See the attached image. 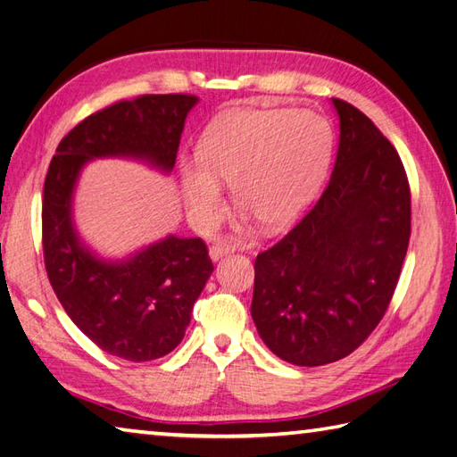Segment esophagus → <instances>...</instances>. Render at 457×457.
Returning a JSON list of instances; mask_svg holds the SVG:
<instances>
[{
	"instance_id": "obj_1",
	"label": "esophagus",
	"mask_w": 457,
	"mask_h": 457,
	"mask_svg": "<svg viewBox=\"0 0 457 457\" xmlns=\"http://www.w3.org/2000/svg\"><path fill=\"white\" fill-rule=\"evenodd\" d=\"M233 251H236V247L229 245V243H226V241H216L214 245L210 247V259H212V261H218V259L224 257V254L233 253Z\"/></svg>"
}]
</instances>
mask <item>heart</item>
<instances>
[{
	"label": "heart",
	"mask_w": 457,
	"mask_h": 457,
	"mask_svg": "<svg viewBox=\"0 0 457 457\" xmlns=\"http://www.w3.org/2000/svg\"><path fill=\"white\" fill-rule=\"evenodd\" d=\"M335 134L312 111H237L210 126L200 162L180 163L185 203L198 226H214L224 212L220 180L262 228L290 224L312 204L331 163Z\"/></svg>",
	"instance_id": "obj_1"
}]
</instances>
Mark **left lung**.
Returning <instances> with one entry per match:
<instances>
[{"label": "left lung", "mask_w": 457, "mask_h": 457, "mask_svg": "<svg viewBox=\"0 0 457 457\" xmlns=\"http://www.w3.org/2000/svg\"><path fill=\"white\" fill-rule=\"evenodd\" d=\"M338 150L321 198L254 261L251 315L274 354L337 362L386 315L411 237V188L397 150L343 99Z\"/></svg>", "instance_id": "left-lung-1"}]
</instances>
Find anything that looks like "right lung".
I'll list each match as a JSON object with an SVG mask.
<instances>
[{
	"label": "right lung",
	"mask_w": 457,
	"mask_h": 457,
	"mask_svg": "<svg viewBox=\"0 0 457 457\" xmlns=\"http://www.w3.org/2000/svg\"><path fill=\"white\" fill-rule=\"evenodd\" d=\"M195 95H142L93 112L62 137L42 196V253L70 320L104 353L130 362L162 358L183 341L214 264L200 237L154 243L120 262L97 259L71 224V193L93 157L145 159L171 171Z\"/></svg>",
	"instance_id": "add662e5"
}]
</instances>
